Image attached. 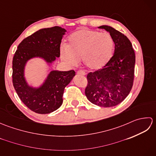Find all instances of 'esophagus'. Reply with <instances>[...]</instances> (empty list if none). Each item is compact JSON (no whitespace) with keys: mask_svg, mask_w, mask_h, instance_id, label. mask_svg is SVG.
Returning a JSON list of instances; mask_svg holds the SVG:
<instances>
[{"mask_svg":"<svg viewBox=\"0 0 156 156\" xmlns=\"http://www.w3.org/2000/svg\"><path fill=\"white\" fill-rule=\"evenodd\" d=\"M77 74H78V75H82V76L86 75V73H85L84 71H82V70H79V71H78V72H77Z\"/></svg>","mask_w":156,"mask_h":156,"instance_id":"1","label":"esophagus"}]
</instances>
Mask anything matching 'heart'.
I'll use <instances>...</instances> for the list:
<instances>
[{"label": "heart", "instance_id": "1", "mask_svg": "<svg viewBox=\"0 0 156 156\" xmlns=\"http://www.w3.org/2000/svg\"><path fill=\"white\" fill-rule=\"evenodd\" d=\"M68 40L67 45L61 46L60 55L69 65L77 64L81 57L88 68L98 69L107 64L113 54L115 42L107 32L83 29L73 33Z\"/></svg>", "mask_w": 156, "mask_h": 156}]
</instances>
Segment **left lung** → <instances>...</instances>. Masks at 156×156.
<instances>
[{
  "label": "left lung",
  "instance_id": "1",
  "mask_svg": "<svg viewBox=\"0 0 156 156\" xmlns=\"http://www.w3.org/2000/svg\"><path fill=\"white\" fill-rule=\"evenodd\" d=\"M112 36L114 55L103 68L87 75L85 94L92 104L111 107L127 97L133 84L135 55L129 39L122 33L108 25L98 27Z\"/></svg>",
  "mask_w": 156,
  "mask_h": 156
}]
</instances>
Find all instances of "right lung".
<instances>
[{"mask_svg":"<svg viewBox=\"0 0 156 156\" xmlns=\"http://www.w3.org/2000/svg\"><path fill=\"white\" fill-rule=\"evenodd\" d=\"M66 32L58 26L39 29L20 43L13 57V87L21 101L36 113L48 114L61 107L64 88L75 72L52 70L41 86L34 88L25 80V65L34 58H42L51 64L60 55V44Z\"/></svg>","mask_w":156,"mask_h":156,"instance_id":"1","label":"right lung"}]
</instances>
